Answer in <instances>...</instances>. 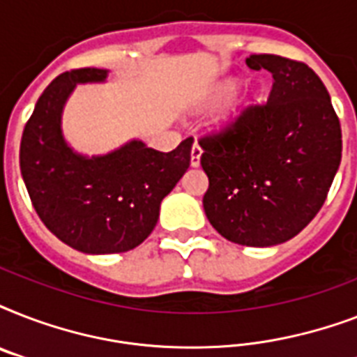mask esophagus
Instances as JSON below:
<instances>
[{"instance_id": "obj_1", "label": "esophagus", "mask_w": 357, "mask_h": 357, "mask_svg": "<svg viewBox=\"0 0 357 357\" xmlns=\"http://www.w3.org/2000/svg\"><path fill=\"white\" fill-rule=\"evenodd\" d=\"M202 146L198 144V142H195V144H192V150H190V165H192V167H198V165H200V157H202Z\"/></svg>"}]
</instances>
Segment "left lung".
<instances>
[{
  "label": "left lung",
  "mask_w": 357,
  "mask_h": 357,
  "mask_svg": "<svg viewBox=\"0 0 357 357\" xmlns=\"http://www.w3.org/2000/svg\"><path fill=\"white\" fill-rule=\"evenodd\" d=\"M246 64L271 72V94L198 139L209 178L204 209L231 243L272 246L298 235L321 211L341 162V123L305 63L254 53Z\"/></svg>",
  "instance_id": "left-lung-1"
}]
</instances>
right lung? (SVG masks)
Segmentation results:
<instances>
[{
	"instance_id": "1",
	"label": "right lung",
	"mask_w": 357,
	"mask_h": 357,
	"mask_svg": "<svg viewBox=\"0 0 357 357\" xmlns=\"http://www.w3.org/2000/svg\"><path fill=\"white\" fill-rule=\"evenodd\" d=\"M107 72H64L42 92L20 142V170L36 215L50 231L85 254H119L139 246L159 218L162 198L190 165L192 137L157 151L140 140L102 157H81L61 133V111L75 83Z\"/></svg>"
}]
</instances>
